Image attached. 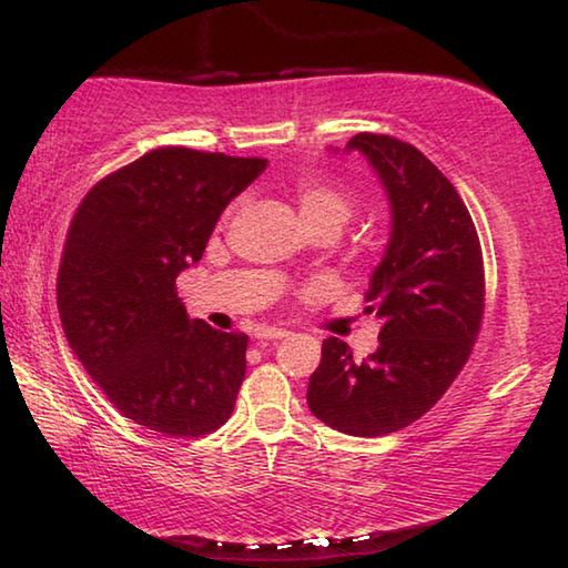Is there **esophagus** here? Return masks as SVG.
<instances>
[{
  "label": "esophagus",
  "instance_id": "1",
  "mask_svg": "<svg viewBox=\"0 0 568 568\" xmlns=\"http://www.w3.org/2000/svg\"><path fill=\"white\" fill-rule=\"evenodd\" d=\"M287 333L285 328H273V325H263V328H257L255 331V338L257 341H281V338H287Z\"/></svg>",
  "mask_w": 568,
  "mask_h": 568
}]
</instances>
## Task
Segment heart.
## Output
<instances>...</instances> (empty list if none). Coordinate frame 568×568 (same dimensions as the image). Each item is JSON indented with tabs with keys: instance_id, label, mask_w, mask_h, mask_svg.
Masks as SVG:
<instances>
[{
	"instance_id": "1",
	"label": "heart",
	"mask_w": 568,
	"mask_h": 568,
	"mask_svg": "<svg viewBox=\"0 0 568 568\" xmlns=\"http://www.w3.org/2000/svg\"><path fill=\"white\" fill-rule=\"evenodd\" d=\"M297 203L307 225L321 223V220H335L343 225L353 213V197L348 192L323 182H301L297 187Z\"/></svg>"
}]
</instances>
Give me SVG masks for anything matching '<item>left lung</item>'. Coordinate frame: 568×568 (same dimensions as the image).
I'll use <instances>...</instances> for the list:
<instances>
[{
  "mask_svg": "<svg viewBox=\"0 0 568 568\" xmlns=\"http://www.w3.org/2000/svg\"><path fill=\"white\" fill-rule=\"evenodd\" d=\"M361 152L390 205V237L365 291L383 323L378 351L355 361L338 338L307 383V406L341 434L376 438L420 418L468 361L484 318V257L464 200L420 150L361 132Z\"/></svg>",
  "mask_w": 568,
  "mask_h": 568,
  "instance_id": "1",
  "label": "left lung"
}]
</instances>
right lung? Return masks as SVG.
Returning <instances> with one entry per match:
<instances>
[{
    "label": "right lung",
    "mask_w": 568,
    "mask_h": 568,
    "mask_svg": "<svg viewBox=\"0 0 568 568\" xmlns=\"http://www.w3.org/2000/svg\"><path fill=\"white\" fill-rule=\"evenodd\" d=\"M265 168L160 148L98 182L72 217L57 277L67 343L114 408L155 434L205 436L235 408L247 335L190 321L175 281Z\"/></svg>",
    "instance_id": "add662e5"
}]
</instances>
